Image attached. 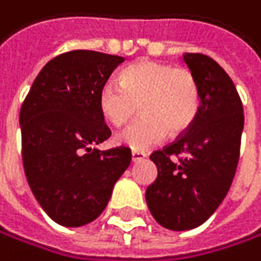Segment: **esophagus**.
<instances>
[{
  "label": "esophagus",
  "mask_w": 261,
  "mask_h": 261,
  "mask_svg": "<svg viewBox=\"0 0 261 261\" xmlns=\"http://www.w3.org/2000/svg\"><path fill=\"white\" fill-rule=\"evenodd\" d=\"M145 158V153L144 152H132V161L133 163H138V161H141V160H144Z\"/></svg>",
  "instance_id": "34e87169"
}]
</instances>
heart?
<instances>
[{"label": "heart", "mask_w": 261, "mask_h": 261, "mask_svg": "<svg viewBox=\"0 0 261 261\" xmlns=\"http://www.w3.org/2000/svg\"><path fill=\"white\" fill-rule=\"evenodd\" d=\"M101 117L113 126L132 119L138 105L142 117L117 135V142L141 152L160 144L167 132L178 136L191 126L200 109V86L193 70L141 59L122 70L120 80L98 91Z\"/></svg>", "instance_id": "obj_1"}]
</instances>
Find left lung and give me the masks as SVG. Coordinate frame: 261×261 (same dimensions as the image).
<instances>
[{"instance_id": "1", "label": "left lung", "mask_w": 261, "mask_h": 261, "mask_svg": "<svg viewBox=\"0 0 261 261\" xmlns=\"http://www.w3.org/2000/svg\"><path fill=\"white\" fill-rule=\"evenodd\" d=\"M200 86V109L185 133L150 155L158 177L145 200L155 221L169 230L203 224L227 196L240 160L243 103L225 70L210 56L186 53Z\"/></svg>"}]
</instances>
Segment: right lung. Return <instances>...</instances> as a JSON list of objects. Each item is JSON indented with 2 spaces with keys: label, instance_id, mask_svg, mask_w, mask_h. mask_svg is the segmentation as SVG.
I'll use <instances>...</instances> for the list:
<instances>
[{
  "label": "right lung",
  "instance_id": "add662e5",
  "mask_svg": "<svg viewBox=\"0 0 261 261\" xmlns=\"http://www.w3.org/2000/svg\"><path fill=\"white\" fill-rule=\"evenodd\" d=\"M122 56L72 49L48 61L20 109L24 174L45 213L81 227L106 208L132 161L129 148H95L111 136L98 109V91Z\"/></svg>",
  "mask_w": 261,
  "mask_h": 261
}]
</instances>
